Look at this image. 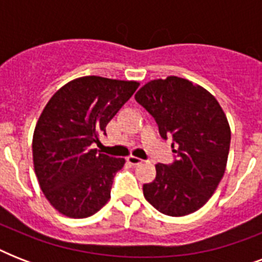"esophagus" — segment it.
<instances>
[{"label":"esophagus","mask_w":262,"mask_h":262,"mask_svg":"<svg viewBox=\"0 0 262 262\" xmlns=\"http://www.w3.org/2000/svg\"><path fill=\"white\" fill-rule=\"evenodd\" d=\"M127 162L130 164H133V166H137V164H140L143 162V159H140L137 156H127Z\"/></svg>","instance_id":"esophagus-1"}]
</instances>
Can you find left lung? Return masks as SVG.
I'll list each match as a JSON object with an SVG mask.
<instances>
[{"mask_svg": "<svg viewBox=\"0 0 262 262\" xmlns=\"http://www.w3.org/2000/svg\"><path fill=\"white\" fill-rule=\"evenodd\" d=\"M136 100L155 118L163 139H172L175 159L156 164V178L143 186L144 197L164 215L193 213L211 199L223 178L231 132L213 95L170 76L149 81Z\"/></svg>", "mask_w": 262, "mask_h": 262, "instance_id": "left-lung-1", "label": "left lung"}]
</instances>
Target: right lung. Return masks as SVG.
<instances>
[{
  "label": "right lung",
  "mask_w": 262,
  "mask_h": 262,
  "mask_svg": "<svg viewBox=\"0 0 262 262\" xmlns=\"http://www.w3.org/2000/svg\"><path fill=\"white\" fill-rule=\"evenodd\" d=\"M139 88L136 81L85 76L59 88L45 107L32 139L35 174L50 204L69 217H88L108 201L122 158L91 145Z\"/></svg>",
  "instance_id": "obj_1"
}]
</instances>
